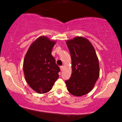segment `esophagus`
I'll return each mask as SVG.
<instances>
[{
  "mask_svg": "<svg viewBox=\"0 0 122 122\" xmlns=\"http://www.w3.org/2000/svg\"><path fill=\"white\" fill-rule=\"evenodd\" d=\"M63 69H64V66H60V69H61V71H62Z\"/></svg>",
  "mask_w": 122,
  "mask_h": 122,
  "instance_id": "34e87169",
  "label": "esophagus"
}]
</instances>
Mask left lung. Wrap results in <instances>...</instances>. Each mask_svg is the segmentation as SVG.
<instances>
[{
	"mask_svg": "<svg viewBox=\"0 0 122 122\" xmlns=\"http://www.w3.org/2000/svg\"><path fill=\"white\" fill-rule=\"evenodd\" d=\"M71 53L72 72L65 81L70 93L81 96L92 90L100 75L99 60L92 43L88 39L76 37L68 40Z\"/></svg>",
	"mask_w": 122,
	"mask_h": 122,
	"instance_id": "1",
	"label": "left lung"
}]
</instances>
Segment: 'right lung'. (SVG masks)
Returning <instances> with one entry per match:
<instances>
[{
	"label": "right lung",
	"mask_w": 122,
	"mask_h": 122,
	"mask_svg": "<svg viewBox=\"0 0 122 122\" xmlns=\"http://www.w3.org/2000/svg\"><path fill=\"white\" fill-rule=\"evenodd\" d=\"M56 41L41 36L31 44L23 61L25 79L38 93L50 91L59 77L60 68L51 55Z\"/></svg>",
	"instance_id": "add662e5"
}]
</instances>
